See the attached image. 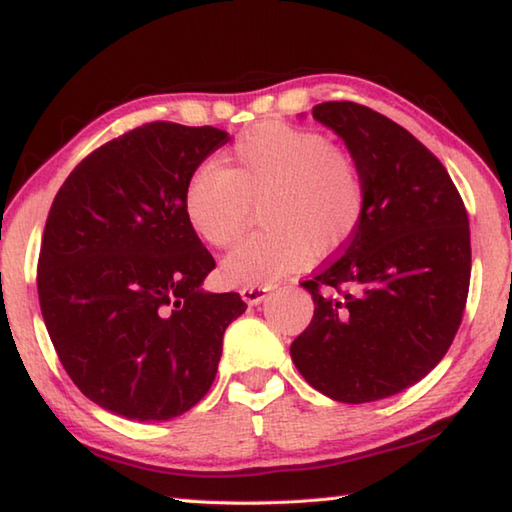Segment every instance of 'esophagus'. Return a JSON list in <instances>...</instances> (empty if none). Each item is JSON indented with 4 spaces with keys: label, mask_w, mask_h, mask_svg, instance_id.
Segmentation results:
<instances>
[{
    "label": "esophagus",
    "mask_w": 512,
    "mask_h": 512,
    "mask_svg": "<svg viewBox=\"0 0 512 512\" xmlns=\"http://www.w3.org/2000/svg\"><path fill=\"white\" fill-rule=\"evenodd\" d=\"M273 287H244L239 293L241 298H244L246 305H259L266 298V293L271 291Z\"/></svg>",
    "instance_id": "obj_1"
}]
</instances>
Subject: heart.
<instances>
[{
	"label": "heart",
	"instance_id": "heart-1",
	"mask_svg": "<svg viewBox=\"0 0 512 512\" xmlns=\"http://www.w3.org/2000/svg\"><path fill=\"white\" fill-rule=\"evenodd\" d=\"M268 230L255 232L225 255L221 280L230 287H268L300 271L320 253L348 244L366 212L359 167L325 135L282 121L241 133L225 153V167L203 162L183 194L192 230L210 246L241 237L250 203L264 201Z\"/></svg>",
	"mask_w": 512,
	"mask_h": 512
}]
</instances>
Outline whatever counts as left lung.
I'll return each instance as SVG.
<instances>
[{
	"instance_id": "1",
	"label": "left lung",
	"mask_w": 512,
	"mask_h": 512,
	"mask_svg": "<svg viewBox=\"0 0 512 512\" xmlns=\"http://www.w3.org/2000/svg\"><path fill=\"white\" fill-rule=\"evenodd\" d=\"M348 146L366 212L339 259L302 282L314 318L291 343L309 386L345 404L402 393L438 366L470 289V221L427 146L352 101L311 110Z\"/></svg>"
}]
</instances>
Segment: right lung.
I'll return each mask as SVG.
<instances>
[{
    "label": "right lung",
    "mask_w": 512,
    "mask_h": 512,
    "mask_svg": "<svg viewBox=\"0 0 512 512\" xmlns=\"http://www.w3.org/2000/svg\"><path fill=\"white\" fill-rule=\"evenodd\" d=\"M230 142L212 126L153 121L69 173L38 259L49 339L79 391L126 420L183 415L210 391L239 293H207L216 266L183 207L185 185Z\"/></svg>",
    "instance_id": "obj_1"
}]
</instances>
